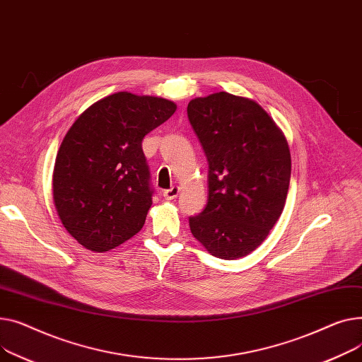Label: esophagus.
<instances>
[{
	"label": "esophagus",
	"instance_id": "1",
	"mask_svg": "<svg viewBox=\"0 0 362 362\" xmlns=\"http://www.w3.org/2000/svg\"><path fill=\"white\" fill-rule=\"evenodd\" d=\"M178 194H180V187H177V185H174V187H171L169 189L163 191V197L166 200H174V199H177Z\"/></svg>",
	"mask_w": 362,
	"mask_h": 362
}]
</instances>
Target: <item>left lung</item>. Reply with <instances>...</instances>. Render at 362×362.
<instances>
[{"instance_id": "obj_1", "label": "left lung", "mask_w": 362, "mask_h": 362, "mask_svg": "<svg viewBox=\"0 0 362 362\" xmlns=\"http://www.w3.org/2000/svg\"><path fill=\"white\" fill-rule=\"evenodd\" d=\"M187 114L209 162V202L189 218L191 233L218 259L245 257L284 211L286 137L257 102L228 92L191 99Z\"/></svg>"}]
</instances>
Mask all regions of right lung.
Masks as SVG:
<instances>
[{
	"instance_id": "add662e5",
	"label": "right lung",
	"mask_w": 362,
	"mask_h": 362,
	"mask_svg": "<svg viewBox=\"0 0 362 362\" xmlns=\"http://www.w3.org/2000/svg\"><path fill=\"white\" fill-rule=\"evenodd\" d=\"M175 111L173 100L118 92L73 122L57 153L52 194L61 223L80 245L103 252L143 228L152 188L141 141Z\"/></svg>"
}]
</instances>
